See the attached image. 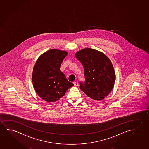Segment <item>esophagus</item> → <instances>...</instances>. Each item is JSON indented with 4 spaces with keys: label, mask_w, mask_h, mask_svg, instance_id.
I'll return each mask as SVG.
<instances>
[{
    "label": "esophagus",
    "mask_w": 149,
    "mask_h": 149,
    "mask_svg": "<svg viewBox=\"0 0 149 149\" xmlns=\"http://www.w3.org/2000/svg\"><path fill=\"white\" fill-rule=\"evenodd\" d=\"M73 84L75 86H78V82H73Z\"/></svg>",
    "instance_id": "1"
}]
</instances>
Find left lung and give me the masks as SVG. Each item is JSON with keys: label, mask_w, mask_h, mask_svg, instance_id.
<instances>
[{"label": "left lung", "mask_w": 149, "mask_h": 149, "mask_svg": "<svg viewBox=\"0 0 149 149\" xmlns=\"http://www.w3.org/2000/svg\"><path fill=\"white\" fill-rule=\"evenodd\" d=\"M84 68L85 82L80 88L92 99L100 101L110 93L114 85L115 71L109 58L103 52L87 48L75 55Z\"/></svg>", "instance_id": "left-lung-1"}]
</instances>
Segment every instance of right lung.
<instances>
[{"mask_svg": "<svg viewBox=\"0 0 149 149\" xmlns=\"http://www.w3.org/2000/svg\"><path fill=\"white\" fill-rule=\"evenodd\" d=\"M67 52L50 49L42 54L34 66L32 82L38 95L48 102H54L64 96L73 84L60 70Z\"/></svg>", "mask_w": 149, "mask_h": 149, "instance_id": "right-lung-1", "label": "right lung"}]
</instances>
